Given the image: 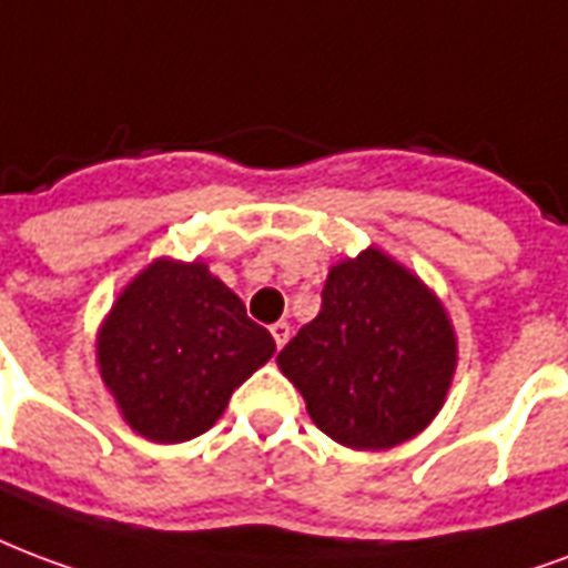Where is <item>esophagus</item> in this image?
<instances>
[{"mask_svg": "<svg viewBox=\"0 0 568 568\" xmlns=\"http://www.w3.org/2000/svg\"><path fill=\"white\" fill-rule=\"evenodd\" d=\"M273 339H276V348H283L285 343H288V337H292V327H288V322H276V325L271 327Z\"/></svg>", "mask_w": 568, "mask_h": 568, "instance_id": "esophagus-1", "label": "esophagus"}]
</instances>
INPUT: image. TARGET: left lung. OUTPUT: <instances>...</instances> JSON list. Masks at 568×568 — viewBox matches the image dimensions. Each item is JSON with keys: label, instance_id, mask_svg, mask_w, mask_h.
<instances>
[{"label": "left lung", "instance_id": "8db88e82", "mask_svg": "<svg viewBox=\"0 0 568 568\" xmlns=\"http://www.w3.org/2000/svg\"><path fill=\"white\" fill-rule=\"evenodd\" d=\"M276 364L322 434L355 452H385L439 415L457 369V334L418 273L367 246L331 264L318 316Z\"/></svg>", "mask_w": 568, "mask_h": 568}]
</instances>
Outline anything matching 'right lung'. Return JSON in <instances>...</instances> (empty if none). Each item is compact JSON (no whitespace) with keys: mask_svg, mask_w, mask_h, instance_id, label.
I'll list each match as a JSON object with an SVG mask.
<instances>
[{"mask_svg":"<svg viewBox=\"0 0 568 568\" xmlns=\"http://www.w3.org/2000/svg\"><path fill=\"white\" fill-rule=\"evenodd\" d=\"M276 343L204 262L155 258L123 285L95 334V364L123 422L150 443L195 439Z\"/></svg>","mask_w":568,"mask_h":568,"instance_id":"obj_1","label":"right lung"}]
</instances>
